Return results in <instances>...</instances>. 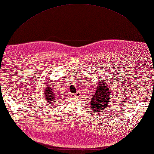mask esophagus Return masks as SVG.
<instances>
[{
	"label": "esophagus",
	"instance_id": "obj_1",
	"mask_svg": "<svg viewBox=\"0 0 154 154\" xmlns=\"http://www.w3.org/2000/svg\"><path fill=\"white\" fill-rule=\"evenodd\" d=\"M73 97H80V93L79 92H77L75 93V94H73Z\"/></svg>",
	"mask_w": 154,
	"mask_h": 154
}]
</instances>
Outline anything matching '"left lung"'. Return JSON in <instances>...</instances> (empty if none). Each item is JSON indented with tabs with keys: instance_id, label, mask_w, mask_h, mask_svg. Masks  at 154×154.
Instances as JSON below:
<instances>
[{
	"instance_id": "obj_1",
	"label": "left lung",
	"mask_w": 154,
	"mask_h": 154,
	"mask_svg": "<svg viewBox=\"0 0 154 154\" xmlns=\"http://www.w3.org/2000/svg\"><path fill=\"white\" fill-rule=\"evenodd\" d=\"M106 83L104 81L99 82L98 83L96 93L93 95L91 103L93 112H103V110L106 109L108 104L110 102L109 100L110 90L109 87Z\"/></svg>"
}]
</instances>
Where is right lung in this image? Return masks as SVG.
Segmentation results:
<instances>
[{"instance_id": "add662e5", "label": "right lung", "mask_w": 154, "mask_h": 154, "mask_svg": "<svg viewBox=\"0 0 154 154\" xmlns=\"http://www.w3.org/2000/svg\"><path fill=\"white\" fill-rule=\"evenodd\" d=\"M44 93H45V99H47L46 100H48V103L49 104V105L53 106L56 100H55V95L54 93L53 89L51 88V85H46V88H45Z\"/></svg>"}]
</instances>
